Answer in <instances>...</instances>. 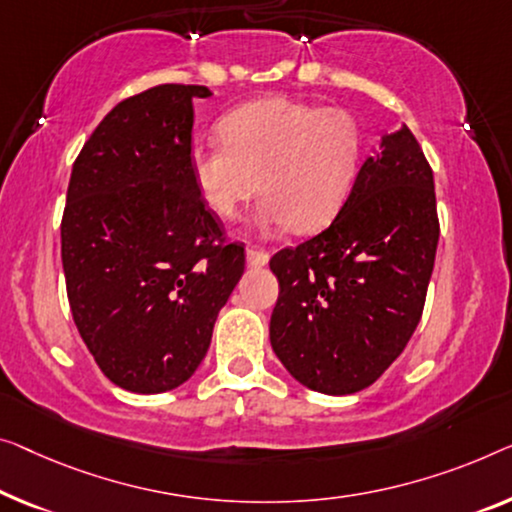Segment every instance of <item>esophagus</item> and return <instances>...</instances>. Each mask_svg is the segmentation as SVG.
Masks as SVG:
<instances>
[{"instance_id": "34e87169", "label": "esophagus", "mask_w": 512, "mask_h": 512, "mask_svg": "<svg viewBox=\"0 0 512 512\" xmlns=\"http://www.w3.org/2000/svg\"><path fill=\"white\" fill-rule=\"evenodd\" d=\"M246 262H248V266H264V264H269V253L262 248L250 246V248H246Z\"/></svg>"}]
</instances>
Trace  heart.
Listing matches in <instances>:
<instances>
[{"instance_id": "b5f03b06", "label": "heart", "mask_w": 512, "mask_h": 512, "mask_svg": "<svg viewBox=\"0 0 512 512\" xmlns=\"http://www.w3.org/2000/svg\"><path fill=\"white\" fill-rule=\"evenodd\" d=\"M218 135L223 144L190 149V179L220 218H234L259 190L255 220L264 232L322 227L345 200L361 156L352 114L282 96L236 108L220 121Z\"/></svg>"}]
</instances>
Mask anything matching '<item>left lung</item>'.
<instances>
[{
  "mask_svg": "<svg viewBox=\"0 0 512 512\" xmlns=\"http://www.w3.org/2000/svg\"><path fill=\"white\" fill-rule=\"evenodd\" d=\"M437 243L432 170L402 124L363 160L333 223L271 257V347L289 375L326 395L375 384L421 322Z\"/></svg>",
  "mask_w": 512,
  "mask_h": 512,
  "instance_id": "8db88e82",
  "label": "left lung"
}]
</instances>
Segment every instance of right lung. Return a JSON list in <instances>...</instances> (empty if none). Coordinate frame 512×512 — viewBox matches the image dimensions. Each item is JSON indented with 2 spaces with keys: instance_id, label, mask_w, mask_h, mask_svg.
<instances>
[{
  "instance_id": "1",
  "label": "right lung",
  "mask_w": 512,
  "mask_h": 512,
  "mask_svg": "<svg viewBox=\"0 0 512 512\" xmlns=\"http://www.w3.org/2000/svg\"><path fill=\"white\" fill-rule=\"evenodd\" d=\"M200 85H160L108 112L68 181L61 262L73 322L112 384L181 386L207 356L213 324L243 276L188 170Z\"/></svg>"
}]
</instances>
